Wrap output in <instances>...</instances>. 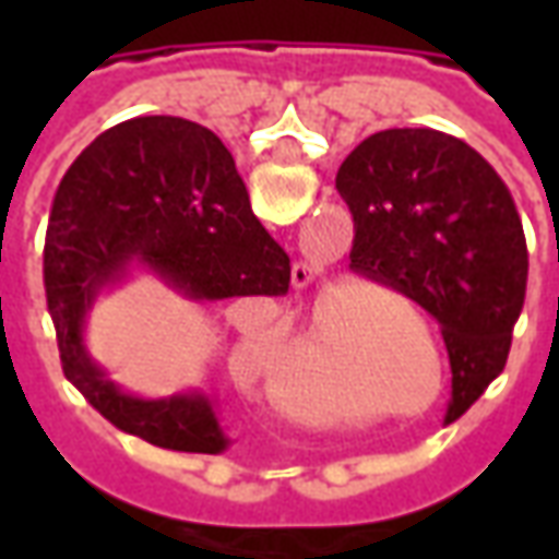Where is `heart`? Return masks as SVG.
Returning <instances> with one entry per match:
<instances>
[{"label": "heart", "instance_id": "heart-1", "mask_svg": "<svg viewBox=\"0 0 559 559\" xmlns=\"http://www.w3.org/2000/svg\"><path fill=\"white\" fill-rule=\"evenodd\" d=\"M275 359V344L263 335H245L236 347V362L248 377H263Z\"/></svg>", "mask_w": 559, "mask_h": 559}]
</instances>
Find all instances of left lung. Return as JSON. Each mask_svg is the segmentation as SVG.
<instances>
[{
    "instance_id": "obj_1",
    "label": "left lung",
    "mask_w": 559,
    "mask_h": 559,
    "mask_svg": "<svg viewBox=\"0 0 559 559\" xmlns=\"http://www.w3.org/2000/svg\"><path fill=\"white\" fill-rule=\"evenodd\" d=\"M335 188L356 224L350 269L419 302L440 323L457 419L503 371L527 290L515 200L464 140L386 128L353 148Z\"/></svg>"
}]
</instances>
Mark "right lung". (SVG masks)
I'll return each mask as SVG.
<instances>
[{
  "label": "right lung",
  "mask_w": 559,
  "mask_h": 559,
  "mask_svg": "<svg viewBox=\"0 0 559 559\" xmlns=\"http://www.w3.org/2000/svg\"><path fill=\"white\" fill-rule=\"evenodd\" d=\"M134 269L191 302L290 287V257L251 212L227 146L179 116L128 119L80 152L50 209L44 287L62 371L104 419L160 449L218 455L230 437L206 392L131 395L86 347L92 305Z\"/></svg>",
  "instance_id": "right-lung-1"
}]
</instances>
